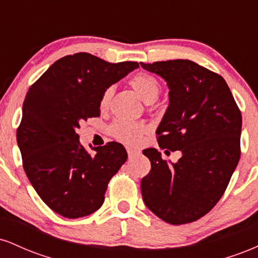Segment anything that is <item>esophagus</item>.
I'll return each mask as SVG.
<instances>
[{"mask_svg":"<svg viewBox=\"0 0 258 258\" xmlns=\"http://www.w3.org/2000/svg\"><path fill=\"white\" fill-rule=\"evenodd\" d=\"M127 154H128L130 158H133V156L139 154V152H138V150H136V149H132V148H127Z\"/></svg>","mask_w":258,"mask_h":258,"instance_id":"1","label":"esophagus"}]
</instances>
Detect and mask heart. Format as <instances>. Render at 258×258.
Segmentation results:
<instances>
[{
  "label": "heart",
  "mask_w": 258,
  "mask_h": 258,
  "mask_svg": "<svg viewBox=\"0 0 258 258\" xmlns=\"http://www.w3.org/2000/svg\"><path fill=\"white\" fill-rule=\"evenodd\" d=\"M131 86L136 93L141 97L142 100L147 104H152L156 102L161 92V86L154 76L149 74L141 73L137 74L131 80ZM112 96V88H106L100 99V108L105 109L110 103ZM111 135L119 141L127 144H137L147 135L148 127L144 122L139 121H128L119 119L114 121L110 127Z\"/></svg>",
  "instance_id": "obj_1"
}]
</instances>
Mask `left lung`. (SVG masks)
Segmentation results:
<instances>
[{"label": "left lung", "mask_w": 258, "mask_h": 258, "mask_svg": "<svg viewBox=\"0 0 258 258\" xmlns=\"http://www.w3.org/2000/svg\"><path fill=\"white\" fill-rule=\"evenodd\" d=\"M166 81L168 106L156 130L165 152L179 150L177 162L155 148L143 150L152 170L142 178L148 209L170 224L190 223L221 199L240 159L241 114L218 74L188 60L141 63Z\"/></svg>", "instance_id": "1"}]
</instances>
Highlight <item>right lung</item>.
Returning a JSON list of instances; mask_svg holds the SVG:
<instances>
[{
  "instance_id": "obj_1",
  "label": "right lung",
  "mask_w": 258,
  "mask_h": 258,
  "mask_svg": "<svg viewBox=\"0 0 258 258\" xmlns=\"http://www.w3.org/2000/svg\"><path fill=\"white\" fill-rule=\"evenodd\" d=\"M139 67L108 63L90 53L65 55L29 88L17 142L23 166L49 209L67 218L93 214L104 203L109 180L127 160L122 144L110 142L88 154L80 143V121L100 114L106 88Z\"/></svg>"
}]
</instances>
